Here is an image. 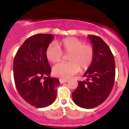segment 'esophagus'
<instances>
[{
	"label": "esophagus",
	"mask_w": 129,
	"mask_h": 129,
	"mask_svg": "<svg viewBox=\"0 0 129 129\" xmlns=\"http://www.w3.org/2000/svg\"><path fill=\"white\" fill-rule=\"evenodd\" d=\"M68 81H69V80H68V79H59L60 83H61V84L65 83V82H68Z\"/></svg>",
	"instance_id": "esophagus-1"
}]
</instances>
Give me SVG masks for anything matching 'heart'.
<instances>
[{
    "mask_svg": "<svg viewBox=\"0 0 129 129\" xmlns=\"http://www.w3.org/2000/svg\"><path fill=\"white\" fill-rule=\"evenodd\" d=\"M62 53L69 54L67 63H59L53 68L54 76L68 79L79 72L86 70L92 63L94 50L90 44H84L82 41L73 37H67L56 44L52 43L46 49V57L51 63L59 62Z\"/></svg>",
    "mask_w": 129,
    "mask_h": 129,
    "instance_id": "b5f03b06",
    "label": "heart"
}]
</instances>
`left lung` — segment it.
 <instances>
[{"label":"left lung","mask_w":129,"mask_h":129,"mask_svg":"<svg viewBox=\"0 0 129 129\" xmlns=\"http://www.w3.org/2000/svg\"><path fill=\"white\" fill-rule=\"evenodd\" d=\"M93 44L94 58L84 77L72 93L74 103L84 109H93L101 104L112 91L115 78V62L112 51L100 37L88 35Z\"/></svg>","instance_id":"obj_1"}]
</instances>
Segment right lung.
Returning a JSON list of instances; mask_svg holds the SVG:
<instances>
[{"label":"right lung","instance_id":"right-lung-1","mask_svg":"<svg viewBox=\"0 0 129 129\" xmlns=\"http://www.w3.org/2000/svg\"><path fill=\"white\" fill-rule=\"evenodd\" d=\"M53 39L50 34L29 37L17 50L13 61L14 82L19 94L38 108L47 107L54 101L56 87L60 84L58 79L50 77L51 67L45 54Z\"/></svg>","mask_w":129,"mask_h":129}]
</instances>
